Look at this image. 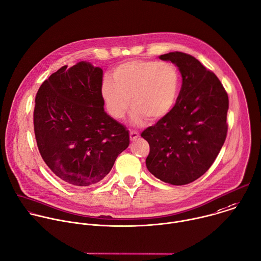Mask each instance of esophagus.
<instances>
[{
    "instance_id": "esophagus-1",
    "label": "esophagus",
    "mask_w": 261,
    "mask_h": 261,
    "mask_svg": "<svg viewBox=\"0 0 261 261\" xmlns=\"http://www.w3.org/2000/svg\"><path fill=\"white\" fill-rule=\"evenodd\" d=\"M138 136H139L138 132H136V131H134V130H131V131H130V139H131L132 141L136 140Z\"/></svg>"
}]
</instances>
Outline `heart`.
I'll return each instance as SVG.
<instances>
[{
    "label": "heart",
    "instance_id": "heart-1",
    "mask_svg": "<svg viewBox=\"0 0 261 261\" xmlns=\"http://www.w3.org/2000/svg\"><path fill=\"white\" fill-rule=\"evenodd\" d=\"M113 80L106 77L101 97L112 117L121 120L132 107L136 124L146 118L156 121L166 117L175 105L179 92V74L169 62L131 60L113 69Z\"/></svg>",
    "mask_w": 261,
    "mask_h": 261
}]
</instances>
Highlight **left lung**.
<instances>
[{"label": "left lung", "mask_w": 261, "mask_h": 261, "mask_svg": "<svg viewBox=\"0 0 261 261\" xmlns=\"http://www.w3.org/2000/svg\"><path fill=\"white\" fill-rule=\"evenodd\" d=\"M177 65L182 85L175 106L142 133L149 144L145 164L160 180L184 186L201 177L217 158L227 133L228 96L219 79L194 56H159Z\"/></svg>", "instance_id": "8db88e82"}]
</instances>
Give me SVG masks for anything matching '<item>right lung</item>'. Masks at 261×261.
I'll return each mask as SVG.
<instances>
[{
    "label": "right lung",
    "instance_id": "add662e5",
    "mask_svg": "<svg viewBox=\"0 0 261 261\" xmlns=\"http://www.w3.org/2000/svg\"><path fill=\"white\" fill-rule=\"evenodd\" d=\"M102 69L80 61L43 82L35 99L39 151L65 184L86 188L101 181L130 142L128 130L103 109Z\"/></svg>",
    "mask_w": 261,
    "mask_h": 261
}]
</instances>
